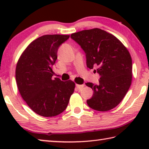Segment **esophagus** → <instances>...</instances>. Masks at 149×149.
<instances>
[{
  "instance_id": "1",
  "label": "esophagus",
  "mask_w": 149,
  "mask_h": 149,
  "mask_svg": "<svg viewBox=\"0 0 149 149\" xmlns=\"http://www.w3.org/2000/svg\"><path fill=\"white\" fill-rule=\"evenodd\" d=\"M85 86L84 84H82V85H78V84H76V87L77 88V89H81L82 88H84Z\"/></svg>"
}]
</instances>
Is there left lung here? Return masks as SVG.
Listing matches in <instances>:
<instances>
[{"label":"left lung","mask_w":149,"mask_h":149,"mask_svg":"<svg viewBox=\"0 0 149 149\" xmlns=\"http://www.w3.org/2000/svg\"><path fill=\"white\" fill-rule=\"evenodd\" d=\"M86 56L87 66L97 68L99 84L86 83L94 91L87 100L95 110H110L120 104L132 79V60L129 51L114 35L99 28L83 30L71 35Z\"/></svg>","instance_id":"left-lung-1"}]
</instances>
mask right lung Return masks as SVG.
Instances as JSON below:
<instances>
[{"instance_id": "add662e5", "label": "right lung", "mask_w": 149, "mask_h": 149, "mask_svg": "<svg viewBox=\"0 0 149 149\" xmlns=\"http://www.w3.org/2000/svg\"><path fill=\"white\" fill-rule=\"evenodd\" d=\"M69 37L66 35L40 37L27 46L17 61L16 80L19 92L29 107L41 116L61 114L74 91L72 81L52 78L58 50Z\"/></svg>"}]
</instances>
